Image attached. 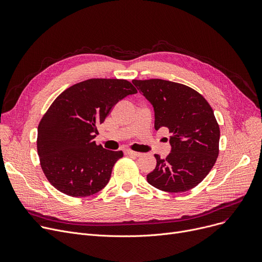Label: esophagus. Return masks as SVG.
Returning a JSON list of instances; mask_svg holds the SVG:
<instances>
[{
  "instance_id": "34e87169",
  "label": "esophagus",
  "mask_w": 262,
  "mask_h": 262,
  "mask_svg": "<svg viewBox=\"0 0 262 262\" xmlns=\"http://www.w3.org/2000/svg\"><path fill=\"white\" fill-rule=\"evenodd\" d=\"M124 154L128 155V156H134V157H139V156H141V153L134 152V150H130V149H125V150H124Z\"/></svg>"
}]
</instances>
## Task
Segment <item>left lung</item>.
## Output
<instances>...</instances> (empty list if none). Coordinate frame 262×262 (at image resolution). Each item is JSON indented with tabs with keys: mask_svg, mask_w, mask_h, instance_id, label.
<instances>
[{
	"mask_svg": "<svg viewBox=\"0 0 262 262\" xmlns=\"http://www.w3.org/2000/svg\"><path fill=\"white\" fill-rule=\"evenodd\" d=\"M133 84L152 104L155 129L167 127L171 153L157 160L146 175L149 185L166 192H185L208 175L219 155L220 127L213 110L192 88L164 79H134ZM168 140V139H167Z\"/></svg>",
	"mask_w": 262,
	"mask_h": 262,
	"instance_id": "8db88e82",
	"label": "left lung"
}]
</instances>
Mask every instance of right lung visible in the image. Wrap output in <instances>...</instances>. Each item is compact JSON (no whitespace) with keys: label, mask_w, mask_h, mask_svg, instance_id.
<instances>
[{"label":"right lung","mask_w":262,"mask_h":262,"mask_svg":"<svg viewBox=\"0 0 262 262\" xmlns=\"http://www.w3.org/2000/svg\"><path fill=\"white\" fill-rule=\"evenodd\" d=\"M137 93L125 79L91 78L66 89L38 126L37 149L48 181L62 193L82 198L109 182L122 150H109L93 139L112 108Z\"/></svg>","instance_id":"1"}]
</instances>
